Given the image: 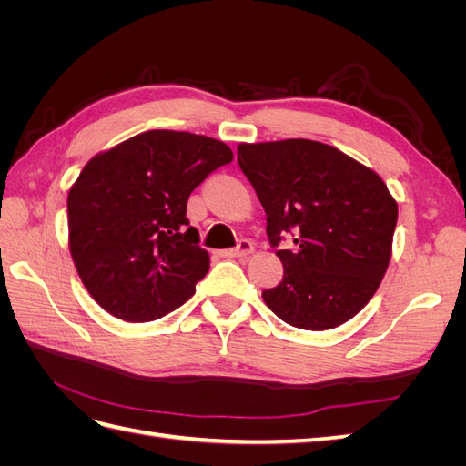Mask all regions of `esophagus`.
<instances>
[{
  "label": "esophagus",
  "mask_w": 466,
  "mask_h": 466,
  "mask_svg": "<svg viewBox=\"0 0 466 466\" xmlns=\"http://www.w3.org/2000/svg\"><path fill=\"white\" fill-rule=\"evenodd\" d=\"M252 250H255V247H252L250 241H241V243H238V247L228 248V250H221L219 255H221L223 258H243V257H248Z\"/></svg>",
  "instance_id": "34e87169"
}]
</instances>
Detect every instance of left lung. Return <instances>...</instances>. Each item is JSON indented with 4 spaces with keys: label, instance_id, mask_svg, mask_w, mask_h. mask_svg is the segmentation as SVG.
<instances>
[{
    "label": "left lung",
    "instance_id": "1",
    "mask_svg": "<svg viewBox=\"0 0 466 466\" xmlns=\"http://www.w3.org/2000/svg\"><path fill=\"white\" fill-rule=\"evenodd\" d=\"M237 161L266 211L284 278L262 291L281 320L303 330L336 329L370 303L383 279L399 206L370 167L313 139L238 144Z\"/></svg>",
    "mask_w": 466,
    "mask_h": 466
}]
</instances>
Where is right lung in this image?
Returning <instances> with one entry per match:
<instances>
[{
    "instance_id": "1",
    "label": "right lung",
    "mask_w": 466,
    "mask_h": 466,
    "mask_svg": "<svg viewBox=\"0 0 466 466\" xmlns=\"http://www.w3.org/2000/svg\"><path fill=\"white\" fill-rule=\"evenodd\" d=\"M231 161L219 139L149 130L83 167L67 194L69 255L106 313L149 322L192 298L209 255L188 228V196Z\"/></svg>"
}]
</instances>
